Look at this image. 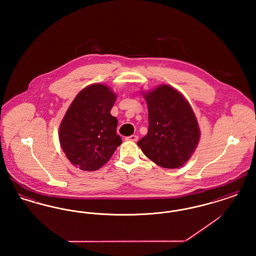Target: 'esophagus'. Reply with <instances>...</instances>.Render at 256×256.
Returning a JSON list of instances; mask_svg holds the SVG:
<instances>
[{"mask_svg":"<svg viewBox=\"0 0 256 256\" xmlns=\"http://www.w3.org/2000/svg\"><path fill=\"white\" fill-rule=\"evenodd\" d=\"M126 140H128V141H132V142H135V141H137L138 140V136L137 135H130V136H128V137H126Z\"/></svg>","mask_w":256,"mask_h":256,"instance_id":"obj_1","label":"esophagus"}]
</instances>
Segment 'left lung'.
<instances>
[{"label": "left lung", "mask_w": 256, "mask_h": 256, "mask_svg": "<svg viewBox=\"0 0 256 256\" xmlns=\"http://www.w3.org/2000/svg\"><path fill=\"white\" fill-rule=\"evenodd\" d=\"M148 128L137 144L148 158L167 169L182 167L200 140V128L189 102L174 88L160 86L144 95Z\"/></svg>", "instance_id": "8db88e82"}]
</instances>
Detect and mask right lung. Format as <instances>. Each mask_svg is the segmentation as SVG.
<instances>
[{
  "mask_svg": "<svg viewBox=\"0 0 256 256\" xmlns=\"http://www.w3.org/2000/svg\"><path fill=\"white\" fill-rule=\"evenodd\" d=\"M116 95L104 84L87 86L74 98L60 128L66 158L76 168L96 170L122 143L116 132L118 120L110 114Z\"/></svg>",
  "mask_w": 256,
  "mask_h": 256,
  "instance_id": "1",
  "label": "right lung"
}]
</instances>
